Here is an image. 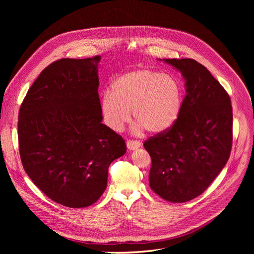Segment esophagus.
Segmentation results:
<instances>
[{"mask_svg":"<svg viewBox=\"0 0 254 254\" xmlns=\"http://www.w3.org/2000/svg\"><path fill=\"white\" fill-rule=\"evenodd\" d=\"M127 146L129 150H135L137 148H139L141 146V143L139 141L136 140H127Z\"/></svg>","mask_w":254,"mask_h":254,"instance_id":"obj_1","label":"esophagus"}]
</instances>
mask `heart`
<instances>
[{
	"label": "heart",
	"instance_id": "heart-1",
	"mask_svg": "<svg viewBox=\"0 0 254 254\" xmlns=\"http://www.w3.org/2000/svg\"><path fill=\"white\" fill-rule=\"evenodd\" d=\"M112 91L106 90L100 99L104 124L113 131H122L129 122L131 109L137 122L136 134L148 129L162 134L174 127L180 117L184 88L179 80L162 72L142 68L115 78Z\"/></svg>",
	"mask_w": 254,
	"mask_h": 254
}]
</instances>
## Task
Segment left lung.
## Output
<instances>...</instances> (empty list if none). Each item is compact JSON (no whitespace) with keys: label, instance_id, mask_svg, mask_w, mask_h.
Listing matches in <instances>:
<instances>
[{"label":"left lung","instance_id":"8db88e82","mask_svg":"<svg viewBox=\"0 0 254 254\" xmlns=\"http://www.w3.org/2000/svg\"><path fill=\"white\" fill-rule=\"evenodd\" d=\"M181 72L186 96L179 119L150 137L144 148L151 157L150 189L172 203L202 194L228 163L233 142L230 96L206 66L191 59H166Z\"/></svg>","mask_w":254,"mask_h":254}]
</instances>
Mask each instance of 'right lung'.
Listing matches in <instances>:
<instances>
[{
	"mask_svg": "<svg viewBox=\"0 0 254 254\" xmlns=\"http://www.w3.org/2000/svg\"><path fill=\"white\" fill-rule=\"evenodd\" d=\"M101 57L53 62L29 89L18 114L23 169L53 202L69 208L96 203L108 168L127 152L125 140L102 124Z\"/></svg>",
	"mask_w": 254,
	"mask_h": 254,
	"instance_id": "right-lung-1",
	"label": "right lung"
}]
</instances>
